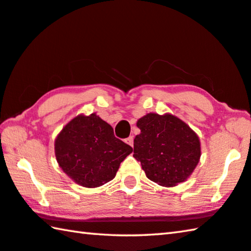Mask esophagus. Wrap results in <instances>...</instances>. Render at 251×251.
Segmentation results:
<instances>
[{
  "label": "esophagus",
  "mask_w": 251,
  "mask_h": 251,
  "mask_svg": "<svg viewBox=\"0 0 251 251\" xmlns=\"http://www.w3.org/2000/svg\"><path fill=\"white\" fill-rule=\"evenodd\" d=\"M125 143L128 144L129 146L133 147V145H134V137H133V136H129L128 138H126V139H125Z\"/></svg>",
  "instance_id": "34e87169"
}]
</instances>
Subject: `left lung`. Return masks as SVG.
I'll return each mask as SVG.
<instances>
[{
	"instance_id": "1",
	"label": "left lung",
	"mask_w": 251,
	"mask_h": 251,
	"mask_svg": "<svg viewBox=\"0 0 251 251\" xmlns=\"http://www.w3.org/2000/svg\"><path fill=\"white\" fill-rule=\"evenodd\" d=\"M141 134L134 139V157L148 179L173 187L185 181L201 158L197 134L179 118L150 113L137 121Z\"/></svg>"
}]
</instances>
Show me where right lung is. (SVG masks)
Segmentation results:
<instances>
[{"label": "right lung", "mask_w": 251, "mask_h": 251, "mask_svg": "<svg viewBox=\"0 0 251 251\" xmlns=\"http://www.w3.org/2000/svg\"><path fill=\"white\" fill-rule=\"evenodd\" d=\"M133 148L114 135L113 127L96 114L78 115L63 127L55 139V156L76 184L94 188L116 176Z\"/></svg>", "instance_id": "obj_1"}]
</instances>
